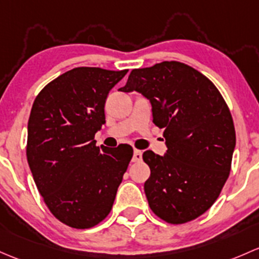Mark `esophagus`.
<instances>
[{
	"label": "esophagus",
	"instance_id": "1",
	"mask_svg": "<svg viewBox=\"0 0 259 259\" xmlns=\"http://www.w3.org/2000/svg\"><path fill=\"white\" fill-rule=\"evenodd\" d=\"M142 161V152L138 151V149H135V153H133L132 162H141Z\"/></svg>",
	"mask_w": 259,
	"mask_h": 259
}]
</instances>
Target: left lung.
Here are the masks:
<instances>
[{
	"mask_svg": "<svg viewBox=\"0 0 259 259\" xmlns=\"http://www.w3.org/2000/svg\"><path fill=\"white\" fill-rule=\"evenodd\" d=\"M119 91L145 96L153 123L164 128L166 153H143L151 169L145 182L151 209L172 225L203 214L227 181L236 147L233 119L220 91L177 61L132 70Z\"/></svg>",
	"mask_w": 259,
	"mask_h": 259,
	"instance_id": "obj_1",
	"label": "left lung"
}]
</instances>
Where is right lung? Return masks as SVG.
<instances>
[{
    "instance_id": "1",
    "label": "right lung",
    "mask_w": 259,
    "mask_h": 259,
    "mask_svg": "<svg viewBox=\"0 0 259 259\" xmlns=\"http://www.w3.org/2000/svg\"><path fill=\"white\" fill-rule=\"evenodd\" d=\"M127 70L77 67L50 82L28 119L27 161L53 215L72 228H91L111 212L133 156L130 145L97 147L110 91Z\"/></svg>"
}]
</instances>
